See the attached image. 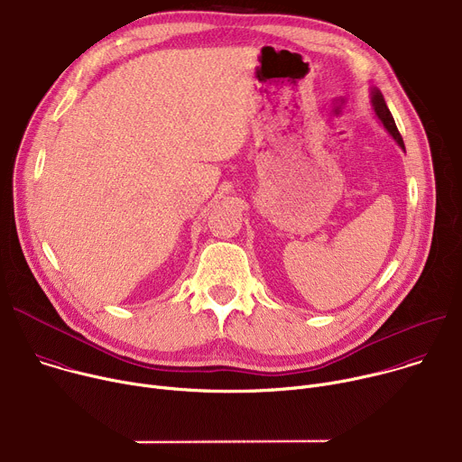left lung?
Here are the masks:
<instances>
[{
	"label": "left lung",
	"instance_id": "8db88e82",
	"mask_svg": "<svg viewBox=\"0 0 462 462\" xmlns=\"http://www.w3.org/2000/svg\"><path fill=\"white\" fill-rule=\"evenodd\" d=\"M370 105H372V110L375 114V117L380 119V123L383 125V127L387 129V133L393 136V140L405 151V145H403V140L396 129V123H394V117L383 99V94L377 90V88H370Z\"/></svg>",
	"mask_w": 462,
	"mask_h": 462
}]
</instances>
